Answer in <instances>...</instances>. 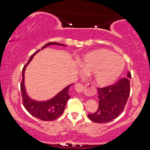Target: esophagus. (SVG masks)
Wrapping results in <instances>:
<instances>
[{
	"mask_svg": "<svg viewBox=\"0 0 150 150\" xmlns=\"http://www.w3.org/2000/svg\"><path fill=\"white\" fill-rule=\"evenodd\" d=\"M75 89L79 93H83L85 90H87V94L90 95H93L94 91H95L93 87L91 85H88V84L86 86H85L83 84H81V83H77V84H76L75 86Z\"/></svg>",
	"mask_w": 150,
	"mask_h": 150,
	"instance_id": "1",
	"label": "esophagus"
}]
</instances>
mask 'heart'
<instances>
[{"label": "heart", "instance_id": "1", "mask_svg": "<svg viewBox=\"0 0 150 150\" xmlns=\"http://www.w3.org/2000/svg\"><path fill=\"white\" fill-rule=\"evenodd\" d=\"M81 68L85 73H95V83L104 87L110 85L120 75L124 62L115 53L100 50L86 55L81 62Z\"/></svg>", "mask_w": 150, "mask_h": 150}]
</instances>
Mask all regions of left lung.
Wrapping results in <instances>:
<instances>
[{"label":"left lung","instance_id":"obj_1","mask_svg":"<svg viewBox=\"0 0 150 150\" xmlns=\"http://www.w3.org/2000/svg\"><path fill=\"white\" fill-rule=\"evenodd\" d=\"M129 71L125 77L121 78L115 84L97 88L98 108L95 113L88 114V116L96 123L110 122L123 111L130 93Z\"/></svg>","mask_w":150,"mask_h":150}]
</instances>
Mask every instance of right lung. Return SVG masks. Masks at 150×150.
<instances>
[{
    "instance_id": "right-lung-1",
    "label": "right lung",
    "mask_w": 150,
    "mask_h": 150,
    "mask_svg": "<svg viewBox=\"0 0 150 150\" xmlns=\"http://www.w3.org/2000/svg\"><path fill=\"white\" fill-rule=\"evenodd\" d=\"M51 45H58L65 46V45L56 42H50L45 44L42 47V50L45 47L49 46ZM40 50L35 52L31 57H30L28 62L24 66L22 69V80L20 83V89L22 96V103L25 108L27 111L34 117L40 119L44 121H52L57 119L58 117L62 115L64 111L66 103L70 98L69 95V89L70 87L73 83L68 85L64 89L55 96L54 98L47 101H36L30 98L28 96L24 86V72L26 66L31 62L35 54L40 52Z\"/></svg>"
}]
</instances>
